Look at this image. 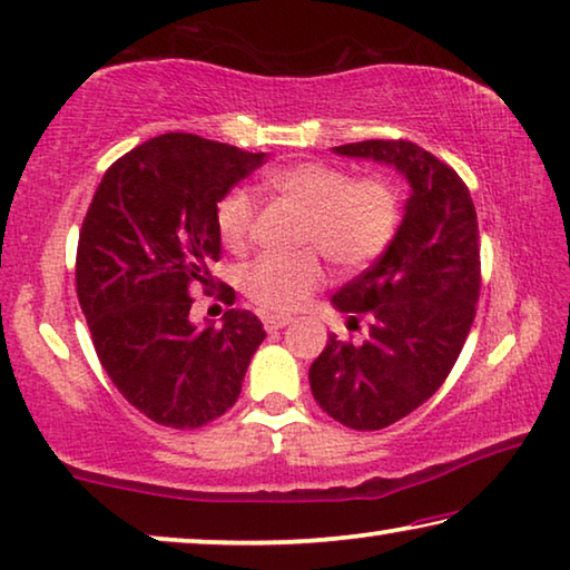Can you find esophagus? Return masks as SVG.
Returning a JSON list of instances; mask_svg holds the SVG:
<instances>
[{
    "mask_svg": "<svg viewBox=\"0 0 570 570\" xmlns=\"http://www.w3.org/2000/svg\"><path fill=\"white\" fill-rule=\"evenodd\" d=\"M262 323H265V328H267V331H279V328L291 326L293 318H291V315H277V313H269V315H265V318H262Z\"/></svg>",
    "mask_w": 570,
    "mask_h": 570,
    "instance_id": "1",
    "label": "esophagus"
}]
</instances>
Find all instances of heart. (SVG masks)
<instances>
[{
  "label": "heart",
  "mask_w": 570,
  "mask_h": 570,
  "mask_svg": "<svg viewBox=\"0 0 570 570\" xmlns=\"http://www.w3.org/2000/svg\"><path fill=\"white\" fill-rule=\"evenodd\" d=\"M269 194L303 212L297 242L313 244L338 269H362L384 255L400 224V196L382 175L354 178L326 163H297L265 175ZM216 226L232 252H242L255 234V200L234 188L216 206ZM323 267L311 249L265 255L242 273V287L269 311H295L318 287Z\"/></svg>",
  "instance_id": "1"
}]
</instances>
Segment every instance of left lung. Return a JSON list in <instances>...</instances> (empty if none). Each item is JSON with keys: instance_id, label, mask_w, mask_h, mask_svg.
Segmentation results:
<instances>
[{"instance_id": "obj_1", "label": "left lung", "mask_w": 570, "mask_h": 570, "mask_svg": "<svg viewBox=\"0 0 570 570\" xmlns=\"http://www.w3.org/2000/svg\"><path fill=\"white\" fill-rule=\"evenodd\" d=\"M336 155L390 165L410 183L395 239L370 269L331 297L362 344L331 334L311 364L313 397L341 425L382 431L435 395L476 315L479 224L469 188L423 147L366 139Z\"/></svg>"}]
</instances>
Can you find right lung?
Here are the masks:
<instances>
[{
    "instance_id": "right-lung-1",
    "label": "right lung",
    "mask_w": 570,
    "mask_h": 570,
    "mask_svg": "<svg viewBox=\"0 0 570 570\" xmlns=\"http://www.w3.org/2000/svg\"><path fill=\"white\" fill-rule=\"evenodd\" d=\"M265 153L168 132L119 157L96 188L78 234L76 293L94 348L129 405L194 431L222 417L265 341L255 313L222 326L190 321V285L214 287L222 257L216 206ZM229 305L234 291L224 287Z\"/></svg>"
}]
</instances>
